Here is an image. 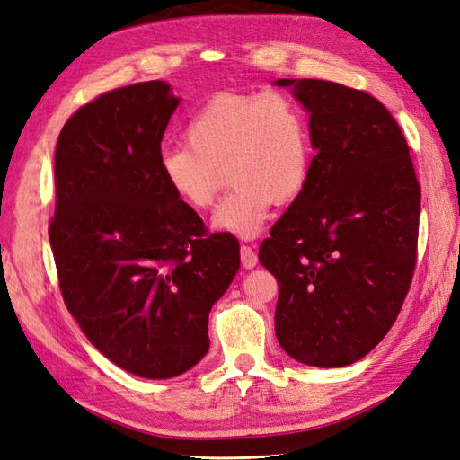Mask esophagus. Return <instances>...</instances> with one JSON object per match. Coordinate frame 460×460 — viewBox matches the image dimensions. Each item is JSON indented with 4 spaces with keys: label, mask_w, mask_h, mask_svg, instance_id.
Masks as SVG:
<instances>
[{
    "label": "esophagus",
    "mask_w": 460,
    "mask_h": 460,
    "mask_svg": "<svg viewBox=\"0 0 460 460\" xmlns=\"http://www.w3.org/2000/svg\"><path fill=\"white\" fill-rule=\"evenodd\" d=\"M240 258H242V264H244V268H254L258 264V254H256V248L252 244L240 246Z\"/></svg>",
    "instance_id": "34e87169"
}]
</instances>
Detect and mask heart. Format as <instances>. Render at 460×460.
Returning a JSON list of instances; mask_svg holds the SVG:
<instances>
[{
	"label": "heart",
	"mask_w": 460,
	"mask_h": 460,
	"mask_svg": "<svg viewBox=\"0 0 460 460\" xmlns=\"http://www.w3.org/2000/svg\"><path fill=\"white\" fill-rule=\"evenodd\" d=\"M184 137L160 152V174L181 204L206 210L226 170L232 190L212 216L218 230L256 236L272 204L296 200L310 180V124L290 95L218 93L188 119Z\"/></svg>",
	"instance_id": "1"
}]
</instances>
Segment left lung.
<instances>
[{"label":"left lung","instance_id":"obj_1","mask_svg":"<svg viewBox=\"0 0 460 460\" xmlns=\"http://www.w3.org/2000/svg\"><path fill=\"white\" fill-rule=\"evenodd\" d=\"M310 111L312 172L258 250L279 282L274 326L308 367L360 360L391 331L417 266L420 186L409 144L370 93L279 80Z\"/></svg>","mask_w":460,"mask_h":460}]
</instances>
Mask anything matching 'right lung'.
<instances>
[{
	"label": "right lung",
	"instance_id": "add662e5",
	"mask_svg": "<svg viewBox=\"0 0 460 460\" xmlns=\"http://www.w3.org/2000/svg\"><path fill=\"white\" fill-rule=\"evenodd\" d=\"M178 102L160 80L106 92L67 119L56 146L48 234L59 290L95 349L144 378L202 360L208 314L240 268L238 240L208 232L160 174Z\"/></svg>",
	"mask_w": 460,
	"mask_h": 460
}]
</instances>
